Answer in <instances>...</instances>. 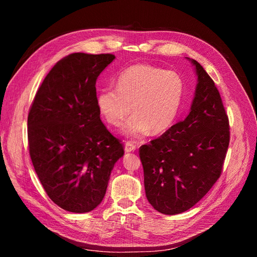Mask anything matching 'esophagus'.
Segmentation results:
<instances>
[{
	"label": "esophagus",
	"instance_id": "1",
	"mask_svg": "<svg viewBox=\"0 0 257 257\" xmlns=\"http://www.w3.org/2000/svg\"><path fill=\"white\" fill-rule=\"evenodd\" d=\"M136 150V145L132 142L125 143V152H133Z\"/></svg>",
	"mask_w": 257,
	"mask_h": 257
}]
</instances>
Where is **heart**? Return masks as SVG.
Here are the masks:
<instances>
[{
  "label": "heart",
  "mask_w": 257,
  "mask_h": 257,
  "mask_svg": "<svg viewBox=\"0 0 257 257\" xmlns=\"http://www.w3.org/2000/svg\"><path fill=\"white\" fill-rule=\"evenodd\" d=\"M185 84L177 72L149 64H136L123 71L116 88L100 90L96 106L103 118L118 126L131 112L122 133L138 138L149 133H164L173 126L182 107Z\"/></svg>",
  "instance_id": "obj_1"
}]
</instances>
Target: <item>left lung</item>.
I'll list each match as a JSON object with an SVG mask.
<instances>
[{"label": "left lung", "instance_id": "left-lung-1", "mask_svg": "<svg viewBox=\"0 0 257 257\" xmlns=\"http://www.w3.org/2000/svg\"><path fill=\"white\" fill-rule=\"evenodd\" d=\"M191 111L139 149L147 199L163 214L186 211L220 178L229 145V122L219 90L197 61Z\"/></svg>", "mask_w": 257, "mask_h": 257}]
</instances>
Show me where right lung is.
<instances>
[{
    "label": "right lung",
    "instance_id": "1",
    "mask_svg": "<svg viewBox=\"0 0 257 257\" xmlns=\"http://www.w3.org/2000/svg\"><path fill=\"white\" fill-rule=\"evenodd\" d=\"M114 58L68 54L45 77L30 108L34 169L49 198L69 212H89L102 203L111 170L124 154L96 106V79Z\"/></svg>",
    "mask_w": 257,
    "mask_h": 257
}]
</instances>
